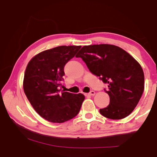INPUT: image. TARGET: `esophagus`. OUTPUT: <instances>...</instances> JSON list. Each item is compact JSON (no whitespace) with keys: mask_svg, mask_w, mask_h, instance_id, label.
<instances>
[{"mask_svg":"<svg viewBox=\"0 0 157 157\" xmlns=\"http://www.w3.org/2000/svg\"><path fill=\"white\" fill-rule=\"evenodd\" d=\"M86 96H94L95 95V92L94 91H90L89 93H88V94H85Z\"/></svg>","mask_w":157,"mask_h":157,"instance_id":"34e87169","label":"esophagus"}]
</instances>
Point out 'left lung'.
I'll use <instances>...</instances> for the list:
<instances>
[{"instance_id": "8db88e82", "label": "left lung", "mask_w": 157, "mask_h": 157, "mask_svg": "<svg viewBox=\"0 0 157 157\" xmlns=\"http://www.w3.org/2000/svg\"><path fill=\"white\" fill-rule=\"evenodd\" d=\"M80 57L92 74L108 85L110 103L100 113L106 118L121 119L131 113L142 95L144 75L140 65L124 50L111 44L83 46Z\"/></svg>"}]
</instances>
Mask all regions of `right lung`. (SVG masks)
Listing matches in <instances>:
<instances>
[{"instance_id":"right-lung-1","label":"right lung","mask_w":157,"mask_h":157,"mask_svg":"<svg viewBox=\"0 0 157 157\" xmlns=\"http://www.w3.org/2000/svg\"><path fill=\"white\" fill-rule=\"evenodd\" d=\"M81 46H61L39 53L26 67L23 90L33 108L52 123H63L78 114L85 96L61 90L64 67Z\"/></svg>"}]
</instances>
